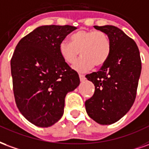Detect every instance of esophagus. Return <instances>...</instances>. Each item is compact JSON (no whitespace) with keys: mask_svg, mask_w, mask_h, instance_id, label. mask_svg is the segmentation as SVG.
Instances as JSON below:
<instances>
[{"mask_svg":"<svg viewBox=\"0 0 149 149\" xmlns=\"http://www.w3.org/2000/svg\"><path fill=\"white\" fill-rule=\"evenodd\" d=\"M79 79H80V81H81V82L85 81V75H83V74H79Z\"/></svg>","mask_w":149,"mask_h":149,"instance_id":"1","label":"esophagus"}]
</instances>
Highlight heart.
I'll use <instances>...</instances> for the list:
<instances>
[{
  "label": "heart",
  "mask_w": 149,
  "mask_h": 149,
  "mask_svg": "<svg viewBox=\"0 0 149 149\" xmlns=\"http://www.w3.org/2000/svg\"><path fill=\"white\" fill-rule=\"evenodd\" d=\"M110 51L108 36L100 31L79 30L70 36V42L63 40L58 45L59 55L67 63H74L80 52L82 58L74 65V69L79 72H87L94 65H104L109 58Z\"/></svg>",
  "instance_id": "1"
}]
</instances>
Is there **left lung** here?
I'll return each mask as SVG.
<instances>
[{
	"instance_id": "obj_1",
	"label": "left lung",
	"mask_w": 149,
	"mask_h": 149,
	"mask_svg": "<svg viewBox=\"0 0 149 149\" xmlns=\"http://www.w3.org/2000/svg\"><path fill=\"white\" fill-rule=\"evenodd\" d=\"M106 33L111 51L99 71L86 74L94 83V95L86 101L89 117L100 125H111L123 118L134 103L141 72V60L135 41L115 26H94Z\"/></svg>"
}]
</instances>
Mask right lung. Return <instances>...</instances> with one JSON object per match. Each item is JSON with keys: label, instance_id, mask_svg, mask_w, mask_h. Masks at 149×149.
<instances>
[{"label": "right lung", "instance_id": "add662e5", "mask_svg": "<svg viewBox=\"0 0 149 149\" xmlns=\"http://www.w3.org/2000/svg\"><path fill=\"white\" fill-rule=\"evenodd\" d=\"M77 28L40 26L17 43L11 59L15 101L27 120L50 127L63 115L65 97L80 83L58 52L60 42Z\"/></svg>", "mask_w": 149, "mask_h": 149}]
</instances>
